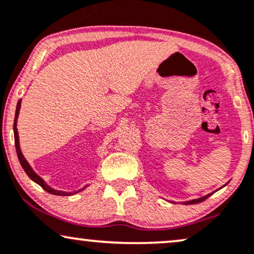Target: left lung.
I'll list each match as a JSON object with an SVG mask.
<instances>
[{"instance_id": "8db88e82", "label": "left lung", "mask_w": 254, "mask_h": 254, "mask_svg": "<svg viewBox=\"0 0 254 254\" xmlns=\"http://www.w3.org/2000/svg\"><path fill=\"white\" fill-rule=\"evenodd\" d=\"M211 194H209L207 196H204V197H201V198H197V200H191V201H188V202H185V204H195V203H200V202L207 200V198L210 196Z\"/></svg>"}]
</instances>
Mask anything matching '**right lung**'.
<instances>
[{
	"instance_id": "1",
	"label": "right lung",
	"mask_w": 254,
	"mask_h": 254,
	"mask_svg": "<svg viewBox=\"0 0 254 254\" xmlns=\"http://www.w3.org/2000/svg\"><path fill=\"white\" fill-rule=\"evenodd\" d=\"M19 108H21V100L18 101V103H17V107H16V114H15V121H13V134H15V146H16V152H17V157H18V160L21 162L23 170L25 171V173L28 174V177L31 179L32 181H35L36 184H38L40 187H42L44 190H46L47 192H51V194L53 195H70L72 192H65V191H59V190H54V189L50 188L49 186H47L45 182L42 178H39L38 175H37L35 172L31 167H30V165L28 164V161L25 160V158L23 157L22 152H21V148H19V141H18V132H17V118H18V114H19ZM86 188V187H84Z\"/></svg>"
}]
</instances>
